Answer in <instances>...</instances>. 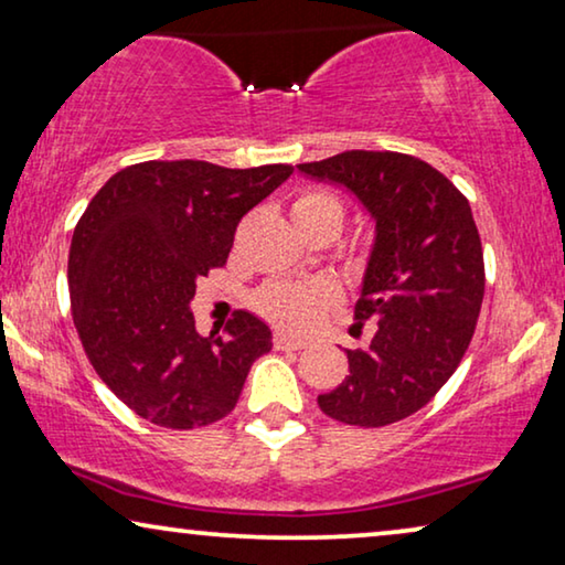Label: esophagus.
Returning a JSON list of instances; mask_svg holds the SVG:
<instances>
[{
	"label": "esophagus",
	"mask_w": 565,
	"mask_h": 565,
	"mask_svg": "<svg viewBox=\"0 0 565 565\" xmlns=\"http://www.w3.org/2000/svg\"><path fill=\"white\" fill-rule=\"evenodd\" d=\"M273 344H275V350H303V347H306L303 339L288 337V334H275Z\"/></svg>",
	"instance_id": "1"
}]
</instances>
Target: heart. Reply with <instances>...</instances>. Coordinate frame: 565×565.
<instances>
[{"label":"heart","instance_id":"heart-1","mask_svg":"<svg viewBox=\"0 0 565 565\" xmlns=\"http://www.w3.org/2000/svg\"><path fill=\"white\" fill-rule=\"evenodd\" d=\"M290 215L300 234L311 228H331L339 234L344 223V203L329 190H303L290 203ZM331 303V292L321 285L267 282L257 296L254 308L277 327L303 331L313 327L323 308Z\"/></svg>","mask_w":565,"mask_h":565}]
</instances>
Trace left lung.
I'll return each instance as SVG.
<instances>
[{"label":"left lung","instance_id":"8db88e82","mask_svg":"<svg viewBox=\"0 0 565 565\" xmlns=\"http://www.w3.org/2000/svg\"><path fill=\"white\" fill-rule=\"evenodd\" d=\"M347 188L375 221L354 327L373 319L367 350H347L350 375L321 393L331 419L354 427L401 422L450 381L483 303V252L462 192L427 161L396 151H344L298 164Z\"/></svg>","mask_w":565,"mask_h":565}]
</instances>
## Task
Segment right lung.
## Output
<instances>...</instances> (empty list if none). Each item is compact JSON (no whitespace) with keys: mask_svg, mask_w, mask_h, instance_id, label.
<instances>
[{"mask_svg":"<svg viewBox=\"0 0 565 565\" xmlns=\"http://www.w3.org/2000/svg\"><path fill=\"white\" fill-rule=\"evenodd\" d=\"M292 174L288 164L226 169L141 161L92 198L68 249L74 327L103 383L141 419L195 429L236 406L273 331L236 311L223 334L195 331V280L223 267L238 221Z\"/></svg>","mask_w":565,"mask_h":565,"instance_id":"right-lung-1","label":"right lung"}]
</instances>
